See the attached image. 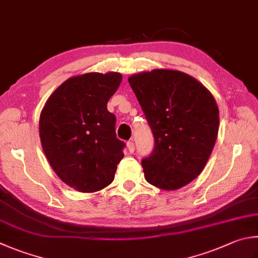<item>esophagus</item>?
<instances>
[{
    "label": "esophagus",
    "mask_w": 258,
    "mask_h": 258,
    "mask_svg": "<svg viewBox=\"0 0 258 258\" xmlns=\"http://www.w3.org/2000/svg\"><path fill=\"white\" fill-rule=\"evenodd\" d=\"M127 149L130 153H133L134 150H135V145H134V142L133 141H128L127 142Z\"/></svg>",
    "instance_id": "34e87169"
}]
</instances>
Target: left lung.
<instances>
[{
    "label": "left lung",
    "mask_w": 258,
    "mask_h": 258,
    "mask_svg": "<svg viewBox=\"0 0 258 258\" xmlns=\"http://www.w3.org/2000/svg\"><path fill=\"white\" fill-rule=\"evenodd\" d=\"M154 137L151 156L142 160L149 184L176 190L203 171L219 131L214 97L193 77L157 69L128 78Z\"/></svg>",
    "instance_id": "8db88e82"
}]
</instances>
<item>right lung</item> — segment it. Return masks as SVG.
<instances>
[{
  "instance_id": "obj_1",
  "label": "right lung",
  "mask_w": 258,
  "mask_h": 258,
  "mask_svg": "<svg viewBox=\"0 0 258 258\" xmlns=\"http://www.w3.org/2000/svg\"><path fill=\"white\" fill-rule=\"evenodd\" d=\"M121 74L84 73L51 93L39 117L44 153L55 174L81 193H95L114 180L125 143L116 138V117L107 102Z\"/></svg>"
}]
</instances>
